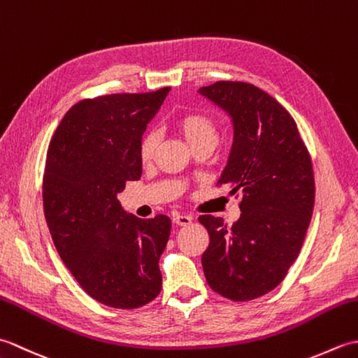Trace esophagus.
I'll list each match as a JSON object with an SVG mask.
<instances>
[{"label": "esophagus", "instance_id": "obj_1", "mask_svg": "<svg viewBox=\"0 0 358 358\" xmlns=\"http://www.w3.org/2000/svg\"><path fill=\"white\" fill-rule=\"evenodd\" d=\"M172 222H173L175 224H177V226H187V224L192 223V217H191V215H181V214H177V215H173Z\"/></svg>", "mask_w": 358, "mask_h": 358}]
</instances>
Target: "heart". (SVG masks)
<instances>
[{"instance_id":"heart-1","label":"heart","mask_w":358,"mask_h":358,"mask_svg":"<svg viewBox=\"0 0 358 358\" xmlns=\"http://www.w3.org/2000/svg\"><path fill=\"white\" fill-rule=\"evenodd\" d=\"M177 127L185 135L191 148L203 141H217L218 127L214 120L203 112H189L180 117L177 121ZM158 144V136L155 132H149L144 135L140 146V157L144 163H148L154 157V152Z\"/></svg>"}]
</instances>
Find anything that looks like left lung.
I'll use <instances>...</instances> for the list:
<instances>
[{
	"label": "left lung",
	"instance_id": "obj_1",
	"mask_svg": "<svg viewBox=\"0 0 358 358\" xmlns=\"http://www.w3.org/2000/svg\"><path fill=\"white\" fill-rule=\"evenodd\" d=\"M199 94L231 120L234 141L218 185L243 194L231 227L199 218L210 238L204 277L226 299L254 300L277 287L300 254L314 209L313 163L294 118L264 90L217 81Z\"/></svg>",
	"mask_w": 358,
	"mask_h": 358
}]
</instances>
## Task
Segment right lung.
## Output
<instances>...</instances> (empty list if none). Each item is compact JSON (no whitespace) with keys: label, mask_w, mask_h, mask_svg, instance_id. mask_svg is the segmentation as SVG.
<instances>
[{"label":"right lung","mask_w":358,"mask_h":358,"mask_svg":"<svg viewBox=\"0 0 358 358\" xmlns=\"http://www.w3.org/2000/svg\"><path fill=\"white\" fill-rule=\"evenodd\" d=\"M169 90L83 100L49 144L43 206L53 245L85 292L110 308H140L162 291L171 220L127 214L117 194L140 180L143 134Z\"/></svg>","instance_id":"1"}]
</instances>
